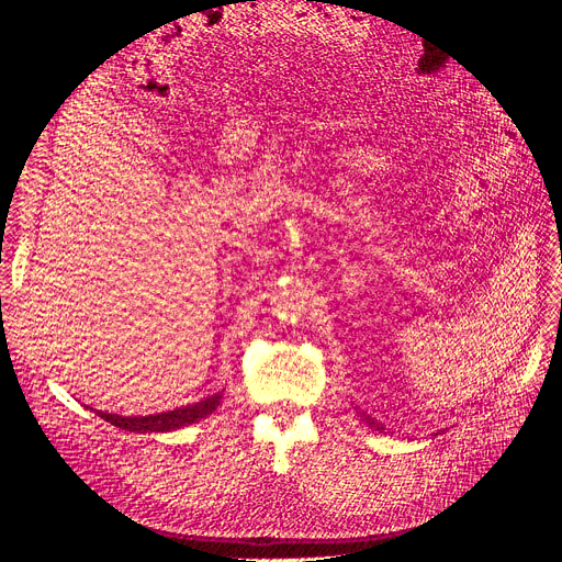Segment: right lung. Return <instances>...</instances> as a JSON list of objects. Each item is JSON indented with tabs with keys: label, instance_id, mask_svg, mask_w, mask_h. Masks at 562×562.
Listing matches in <instances>:
<instances>
[{
	"label": "right lung",
	"instance_id": "1",
	"mask_svg": "<svg viewBox=\"0 0 562 562\" xmlns=\"http://www.w3.org/2000/svg\"><path fill=\"white\" fill-rule=\"evenodd\" d=\"M217 405V396L206 398L201 403H194L190 407H182V411H173V413H164V415H149V417H114V415H105V419H110L112 424L128 431H155V434H166V431H176L187 427V424H194L199 419H203L206 415H211Z\"/></svg>",
	"mask_w": 562,
	"mask_h": 562
}]
</instances>
